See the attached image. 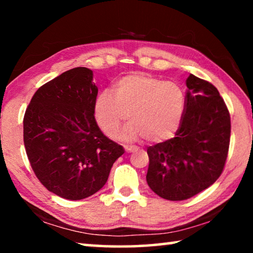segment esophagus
I'll use <instances>...</instances> for the list:
<instances>
[{"label":"esophagus","instance_id":"esophagus-1","mask_svg":"<svg viewBox=\"0 0 253 253\" xmlns=\"http://www.w3.org/2000/svg\"><path fill=\"white\" fill-rule=\"evenodd\" d=\"M124 148H125V152L126 153H131L135 151V147L134 146H129V145H126V146H124Z\"/></svg>","mask_w":253,"mask_h":253}]
</instances>
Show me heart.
I'll return each mask as SVG.
<instances>
[{"mask_svg":"<svg viewBox=\"0 0 253 253\" xmlns=\"http://www.w3.org/2000/svg\"><path fill=\"white\" fill-rule=\"evenodd\" d=\"M114 95L99 92L93 102V116L105 135L113 137L128 118L131 123L118 138L135 142L144 138L158 144L173 137L185 110V95L177 84L144 72H131L115 81Z\"/></svg>","mask_w":253,"mask_h":253,"instance_id":"heart-1","label":"heart"}]
</instances>
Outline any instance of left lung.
I'll list each match as a JSON object with an SVG mask.
<instances>
[{
    "label": "left lung",
    "instance_id": "obj_1",
    "mask_svg": "<svg viewBox=\"0 0 253 253\" xmlns=\"http://www.w3.org/2000/svg\"><path fill=\"white\" fill-rule=\"evenodd\" d=\"M185 110L174 138L147 148L146 181L158 196L187 200L220 177L228 157L231 122L212 84L190 75Z\"/></svg>",
    "mask_w": 253,
    "mask_h": 253
}]
</instances>
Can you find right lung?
<instances>
[{
  "instance_id": "right-lung-1",
  "label": "right lung",
  "mask_w": 253,
  "mask_h": 253,
  "mask_svg": "<svg viewBox=\"0 0 253 253\" xmlns=\"http://www.w3.org/2000/svg\"><path fill=\"white\" fill-rule=\"evenodd\" d=\"M92 76L90 69L78 67L46 83L33 95L23 119L34 174L46 190L71 201L99 191L125 152L95 121L98 88Z\"/></svg>"
}]
</instances>
